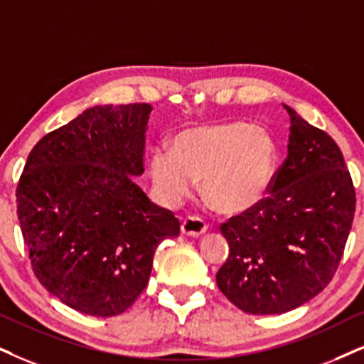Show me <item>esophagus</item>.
Masks as SVG:
<instances>
[{
	"label": "esophagus",
	"instance_id": "esophagus-1",
	"mask_svg": "<svg viewBox=\"0 0 364 364\" xmlns=\"http://www.w3.org/2000/svg\"><path fill=\"white\" fill-rule=\"evenodd\" d=\"M206 230H208V225L200 216H186L181 223L183 235L188 237H200L203 235Z\"/></svg>",
	"mask_w": 364,
	"mask_h": 364
}]
</instances>
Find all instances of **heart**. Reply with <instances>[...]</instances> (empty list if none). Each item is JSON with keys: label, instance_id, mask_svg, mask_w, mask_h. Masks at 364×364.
Returning <instances> with one entry per match:
<instances>
[{"label": "heart", "instance_id": "obj_1", "mask_svg": "<svg viewBox=\"0 0 364 364\" xmlns=\"http://www.w3.org/2000/svg\"><path fill=\"white\" fill-rule=\"evenodd\" d=\"M277 163V144L265 127L215 122L179 131L173 149L154 148L149 174L169 203L190 196L201 179L206 200L216 210L242 213L267 196Z\"/></svg>", "mask_w": 364, "mask_h": 364}]
</instances>
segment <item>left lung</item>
<instances>
[{"mask_svg":"<svg viewBox=\"0 0 364 364\" xmlns=\"http://www.w3.org/2000/svg\"><path fill=\"white\" fill-rule=\"evenodd\" d=\"M287 158L259 205L222 223L230 254L216 284L248 314H282L333 280L353 225L356 193L328 132L289 105Z\"/></svg>","mask_w":364,"mask_h":364,"instance_id":"left-lung-1","label":"left lung"}]
</instances>
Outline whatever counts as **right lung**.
Listing matches in <instances>:
<instances>
[{"label":"right lung","instance_id":"1","mask_svg":"<svg viewBox=\"0 0 364 364\" xmlns=\"http://www.w3.org/2000/svg\"><path fill=\"white\" fill-rule=\"evenodd\" d=\"M151 110H84L36 142L18 181V220L36 279L84 314L129 309L148 285L156 248L179 235L173 211L131 178L144 173Z\"/></svg>","mask_w":364,"mask_h":364}]
</instances>
